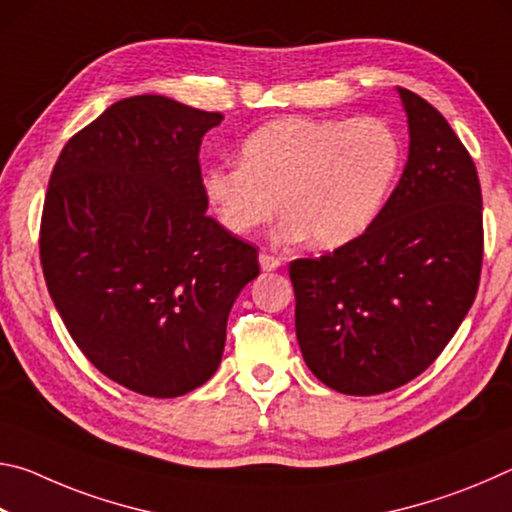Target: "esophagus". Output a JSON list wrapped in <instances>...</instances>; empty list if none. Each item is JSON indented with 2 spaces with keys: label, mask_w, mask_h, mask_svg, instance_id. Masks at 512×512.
Wrapping results in <instances>:
<instances>
[{
  "label": "esophagus",
  "mask_w": 512,
  "mask_h": 512,
  "mask_svg": "<svg viewBox=\"0 0 512 512\" xmlns=\"http://www.w3.org/2000/svg\"><path fill=\"white\" fill-rule=\"evenodd\" d=\"M280 264H282L280 257L268 255V253H259V266H262V271H275V268Z\"/></svg>",
  "instance_id": "obj_1"
}]
</instances>
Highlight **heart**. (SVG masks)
I'll return each mask as SVG.
<instances>
[{
	"instance_id": "heart-1",
	"label": "heart",
	"mask_w": 512,
	"mask_h": 512,
	"mask_svg": "<svg viewBox=\"0 0 512 512\" xmlns=\"http://www.w3.org/2000/svg\"><path fill=\"white\" fill-rule=\"evenodd\" d=\"M400 160V140L379 117H282L246 137L239 164L205 169L203 192L232 235L257 230L282 205L277 239L309 235L318 248H339L375 219Z\"/></svg>"
}]
</instances>
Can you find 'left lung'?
Listing matches in <instances>:
<instances>
[{
    "label": "left lung",
    "instance_id": "8db88e82",
    "mask_svg": "<svg viewBox=\"0 0 512 512\" xmlns=\"http://www.w3.org/2000/svg\"><path fill=\"white\" fill-rule=\"evenodd\" d=\"M409 162L368 230L293 259L296 336L309 370L345 395L395 391L427 370L479 291L481 183L447 119L400 88Z\"/></svg>",
    "mask_w": 512,
    "mask_h": 512
}]
</instances>
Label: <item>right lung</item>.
Listing matches in <instances>:
<instances>
[{"label": "right lung", "mask_w": 512, "mask_h": 512, "mask_svg": "<svg viewBox=\"0 0 512 512\" xmlns=\"http://www.w3.org/2000/svg\"><path fill=\"white\" fill-rule=\"evenodd\" d=\"M221 112L128 97L69 137L40 219L49 296L94 368L178 397L219 368L257 248L207 216L201 140Z\"/></svg>", "instance_id": "1"}]
</instances>
